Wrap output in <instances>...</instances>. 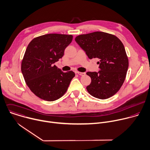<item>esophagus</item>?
<instances>
[{"label":"esophagus","instance_id":"1","mask_svg":"<svg viewBox=\"0 0 150 150\" xmlns=\"http://www.w3.org/2000/svg\"><path fill=\"white\" fill-rule=\"evenodd\" d=\"M76 73L80 75V76H84V75L86 74V73H84V72H79V71H76Z\"/></svg>","mask_w":150,"mask_h":150}]
</instances>
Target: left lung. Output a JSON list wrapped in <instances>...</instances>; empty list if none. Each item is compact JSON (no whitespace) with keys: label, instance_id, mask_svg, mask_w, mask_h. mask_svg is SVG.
<instances>
[{"label":"left lung","instance_id":"left-lung-1","mask_svg":"<svg viewBox=\"0 0 150 150\" xmlns=\"http://www.w3.org/2000/svg\"><path fill=\"white\" fill-rule=\"evenodd\" d=\"M75 41L88 58L100 59L98 72L86 73L92 80L87 92L100 99L114 95L123 84L129 66L122 42L113 35L99 31L80 35Z\"/></svg>","mask_w":150,"mask_h":150}]
</instances>
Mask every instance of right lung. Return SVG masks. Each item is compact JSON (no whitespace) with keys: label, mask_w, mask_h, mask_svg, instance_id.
I'll use <instances>...</instances> for the list:
<instances>
[{"label":"right lung","mask_w":150,"mask_h":150,"mask_svg":"<svg viewBox=\"0 0 150 150\" xmlns=\"http://www.w3.org/2000/svg\"><path fill=\"white\" fill-rule=\"evenodd\" d=\"M73 36L49 34L33 39L28 44L21 64V71L30 90L38 98L54 101L66 92L75 76L64 73L54 64L62 58Z\"/></svg>","instance_id":"add662e5"}]
</instances>
